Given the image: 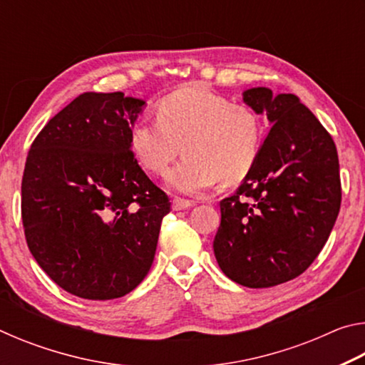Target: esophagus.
<instances>
[{"instance_id":"1","label":"esophagus","mask_w":365,"mask_h":365,"mask_svg":"<svg viewBox=\"0 0 365 365\" xmlns=\"http://www.w3.org/2000/svg\"><path fill=\"white\" fill-rule=\"evenodd\" d=\"M193 206V201L190 200H183V197H178L175 196L174 200H172V207L175 209V211H182V209H188Z\"/></svg>"}]
</instances>
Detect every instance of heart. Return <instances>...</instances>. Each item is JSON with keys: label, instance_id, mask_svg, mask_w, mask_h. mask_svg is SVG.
<instances>
[{"label": "heart", "instance_id": "1", "mask_svg": "<svg viewBox=\"0 0 365 365\" xmlns=\"http://www.w3.org/2000/svg\"><path fill=\"white\" fill-rule=\"evenodd\" d=\"M262 141V119L255 109L200 86L164 96L156 120H138L130 130L132 151L150 174H164L183 150L185 158L165 180L187 195L202 193L219 178L242 180L255 168Z\"/></svg>", "mask_w": 365, "mask_h": 365}]
</instances>
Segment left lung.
<instances>
[{
  "label": "left lung",
  "instance_id": "left-lung-1",
  "mask_svg": "<svg viewBox=\"0 0 365 365\" xmlns=\"http://www.w3.org/2000/svg\"><path fill=\"white\" fill-rule=\"evenodd\" d=\"M243 101L272 127L255 168L220 201L212 246L228 279L269 288L301 275L329 240L341 206L338 153L298 96L257 86Z\"/></svg>",
  "mask_w": 365,
  "mask_h": 365
}]
</instances>
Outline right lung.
<instances>
[{
	"instance_id": "add662e5",
	"label": "right lung",
	"mask_w": 365,
	"mask_h": 365,
	"mask_svg": "<svg viewBox=\"0 0 365 365\" xmlns=\"http://www.w3.org/2000/svg\"><path fill=\"white\" fill-rule=\"evenodd\" d=\"M143 106L122 91L82 93L30 146L21 196L29 250L49 279L78 298L125 296L154 261L170 201L130 148Z\"/></svg>"
}]
</instances>
